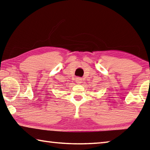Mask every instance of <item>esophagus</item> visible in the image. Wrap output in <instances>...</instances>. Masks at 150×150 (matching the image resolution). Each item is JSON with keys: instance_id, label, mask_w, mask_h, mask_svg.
<instances>
[{"instance_id": "obj_1", "label": "esophagus", "mask_w": 150, "mask_h": 150, "mask_svg": "<svg viewBox=\"0 0 150 150\" xmlns=\"http://www.w3.org/2000/svg\"><path fill=\"white\" fill-rule=\"evenodd\" d=\"M75 81H76V83H77V84H80V83H82V79L80 78V77L76 78Z\"/></svg>"}]
</instances>
